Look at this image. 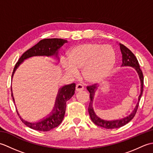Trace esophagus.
I'll list each match as a JSON object with an SVG mask.
<instances>
[{
	"label": "esophagus",
	"instance_id": "esophagus-1",
	"mask_svg": "<svg viewBox=\"0 0 153 153\" xmlns=\"http://www.w3.org/2000/svg\"><path fill=\"white\" fill-rule=\"evenodd\" d=\"M83 89H84V87L83 85H82V84H80V83L77 84L76 87V91H82Z\"/></svg>",
	"mask_w": 153,
	"mask_h": 153
}]
</instances>
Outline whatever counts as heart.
<instances>
[{"label":"heart","instance_id":"obj_1","mask_svg":"<svg viewBox=\"0 0 153 153\" xmlns=\"http://www.w3.org/2000/svg\"><path fill=\"white\" fill-rule=\"evenodd\" d=\"M116 54L109 45L87 43L77 45L68 52V62L62 60L66 73L76 76V71L89 82H98L105 79L116 64Z\"/></svg>","mask_w":153,"mask_h":153}]
</instances>
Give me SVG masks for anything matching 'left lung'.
Wrapping results in <instances>:
<instances>
[{"label":"left lung","instance_id":"8db88e82","mask_svg":"<svg viewBox=\"0 0 153 153\" xmlns=\"http://www.w3.org/2000/svg\"><path fill=\"white\" fill-rule=\"evenodd\" d=\"M119 45H120V51H121V53L122 54V64L121 66L122 67H125V66L132 67L134 68L136 71H137L139 77V79H140V82H141V92H140V95H139L138 97V102L137 103V105H136L135 108L133 110V111L131 112L130 114L121 119L114 120H103L102 118H99V117L96 114L95 111H94V109L93 107V102L94 97H95V92L97 90V87L95 86L96 84L91 86H87V89L90 93V102H89V106L88 108V111L89 113L90 118L91 119L93 122L95 123L96 125L102 127V128H105L106 129L119 128L120 127L125 126L126 123H128V122H130L131 120L134 118L136 112H137L139 100L141 99V97L143 94V75L142 71L140 69V66H139L137 59L136 58L134 53H133L129 49V48H128L126 46H124V45L121 43H120Z\"/></svg>","mask_w":153,"mask_h":153}]
</instances>
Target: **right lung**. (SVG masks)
I'll list each match as a JSON object with an SVG mask.
<instances>
[{"label":"right lung","instance_id":"add662e5","mask_svg":"<svg viewBox=\"0 0 153 153\" xmlns=\"http://www.w3.org/2000/svg\"><path fill=\"white\" fill-rule=\"evenodd\" d=\"M66 43H68V41L57 38L45 39L41 40L35 46L25 51L19 58L18 62L15 65L14 70H13L12 79L16 70H17L19 65L29 58L33 56L54 57V58H56L58 60H59L58 51ZM75 89H76V84L74 83L69 84V85H64L60 88L58 90L53 110H52L50 114H48L46 118L41 120L40 121L36 122H27L19 116L17 109H16V111H17L18 114L22 122L29 128L37 131H50L51 129L59 126L62 122L65 112H66V102L74 95ZM11 91L13 101L14 102V105H16L12 88Z\"/></svg>","mask_w":153,"mask_h":153}]
</instances>
